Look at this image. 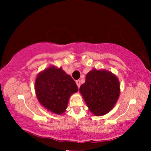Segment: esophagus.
I'll return each mask as SVG.
<instances>
[{
    "mask_svg": "<svg viewBox=\"0 0 151 151\" xmlns=\"http://www.w3.org/2000/svg\"><path fill=\"white\" fill-rule=\"evenodd\" d=\"M76 84H77V85L78 87L79 88V86H80V81L77 80V81H76Z\"/></svg>",
    "mask_w": 151,
    "mask_h": 151,
    "instance_id": "obj_1",
    "label": "esophagus"
}]
</instances>
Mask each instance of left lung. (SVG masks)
I'll return each instance as SVG.
<instances>
[{
    "label": "left lung",
    "mask_w": 151,
    "mask_h": 151,
    "mask_svg": "<svg viewBox=\"0 0 151 151\" xmlns=\"http://www.w3.org/2000/svg\"><path fill=\"white\" fill-rule=\"evenodd\" d=\"M79 91L90 111L99 116L114 108L120 94V84L116 76L109 71L93 69L86 74Z\"/></svg>",
    "instance_id": "8db88e82"
}]
</instances>
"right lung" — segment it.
<instances>
[{
	"mask_svg": "<svg viewBox=\"0 0 151 151\" xmlns=\"http://www.w3.org/2000/svg\"><path fill=\"white\" fill-rule=\"evenodd\" d=\"M35 89L40 104L54 114L65 111L69 99L78 91L75 81L62 69L51 66L40 72L35 83Z\"/></svg>",
	"mask_w": 151,
	"mask_h": 151,
	"instance_id": "add662e5",
	"label": "right lung"
}]
</instances>
